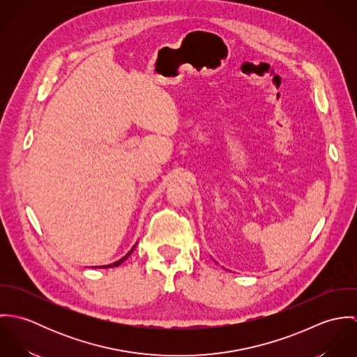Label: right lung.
Wrapping results in <instances>:
<instances>
[{"label":"right lung","instance_id":"right-lung-1","mask_svg":"<svg viewBox=\"0 0 357 357\" xmlns=\"http://www.w3.org/2000/svg\"><path fill=\"white\" fill-rule=\"evenodd\" d=\"M135 248H136V246H135ZM135 248H133V249H132V250H130V252H129V253H128V255H125V257H123V258H121V259H119V261H116V262H114V264H111V265H108V266H118V265H119V264H122V262H123V261H125V259H126V258H128V257H129V255H132V252H133V250H135ZM100 268H105V266H100Z\"/></svg>","mask_w":357,"mask_h":357}]
</instances>
